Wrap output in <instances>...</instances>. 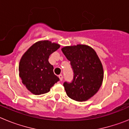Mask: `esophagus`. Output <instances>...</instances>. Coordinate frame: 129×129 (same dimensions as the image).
I'll list each match as a JSON object with an SVG mask.
<instances>
[{
  "instance_id": "obj_1",
  "label": "esophagus",
  "mask_w": 129,
  "mask_h": 129,
  "mask_svg": "<svg viewBox=\"0 0 129 129\" xmlns=\"http://www.w3.org/2000/svg\"><path fill=\"white\" fill-rule=\"evenodd\" d=\"M59 79H60V81H62V79H63V76H62V74L59 75Z\"/></svg>"
}]
</instances>
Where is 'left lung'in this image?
<instances>
[{"mask_svg": "<svg viewBox=\"0 0 129 129\" xmlns=\"http://www.w3.org/2000/svg\"><path fill=\"white\" fill-rule=\"evenodd\" d=\"M70 61L73 80L63 83L67 94L77 101L90 99L101 87L103 79L102 64L94 49L86 45L65 46L61 49Z\"/></svg>", "mask_w": 129, "mask_h": 129, "instance_id": "8db88e82", "label": "left lung"}]
</instances>
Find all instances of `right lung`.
<instances>
[{
	"label": "right lung",
	"instance_id": "add662e5",
	"mask_svg": "<svg viewBox=\"0 0 129 129\" xmlns=\"http://www.w3.org/2000/svg\"><path fill=\"white\" fill-rule=\"evenodd\" d=\"M60 46L49 41L35 43L22 55L19 63V76L27 89L35 95L46 94L59 78L53 73L49 56Z\"/></svg>",
	"mask_w": 129,
	"mask_h": 129
}]
</instances>
